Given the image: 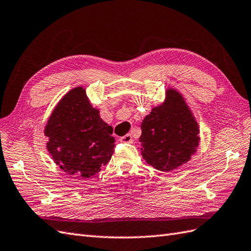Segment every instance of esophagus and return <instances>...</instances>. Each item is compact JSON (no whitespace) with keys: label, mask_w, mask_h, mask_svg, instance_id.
I'll list each match as a JSON object with an SVG mask.
<instances>
[{"label":"esophagus","mask_w":251,"mask_h":251,"mask_svg":"<svg viewBox=\"0 0 251 251\" xmlns=\"http://www.w3.org/2000/svg\"><path fill=\"white\" fill-rule=\"evenodd\" d=\"M120 141L124 142V144H133V138L131 136V134H126L125 136L120 137Z\"/></svg>","instance_id":"1"}]
</instances>
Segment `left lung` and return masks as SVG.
Returning <instances> with one entry per match:
<instances>
[{"mask_svg":"<svg viewBox=\"0 0 251 251\" xmlns=\"http://www.w3.org/2000/svg\"><path fill=\"white\" fill-rule=\"evenodd\" d=\"M199 125L184 98L168 91L164 104L154 107L141 124V154L159 171L169 172L186 164L199 146Z\"/></svg>","mask_w":251,"mask_h":251,"instance_id":"obj_1","label":"left lung"}]
</instances>
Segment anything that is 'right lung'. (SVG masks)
Instances as JSON below:
<instances>
[{
  "instance_id": "right-lung-1",
  "label": "right lung",
  "mask_w": 251,
  "mask_h": 251,
  "mask_svg": "<svg viewBox=\"0 0 251 251\" xmlns=\"http://www.w3.org/2000/svg\"><path fill=\"white\" fill-rule=\"evenodd\" d=\"M44 133L53 161L75 178L96 174L114 153L113 128L100 118L82 87L73 89L60 100Z\"/></svg>"
}]
</instances>
